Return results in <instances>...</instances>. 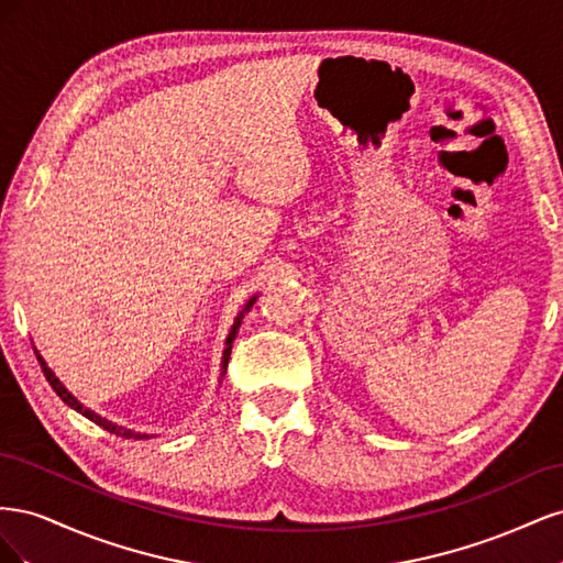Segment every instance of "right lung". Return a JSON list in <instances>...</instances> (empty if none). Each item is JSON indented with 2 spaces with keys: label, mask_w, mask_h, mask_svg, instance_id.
<instances>
[{
  "label": "right lung",
  "mask_w": 563,
  "mask_h": 563,
  "mask_svg": "<svg viewBox=\"0 0 563 563\" xmlns=\"http://www.w3.org/2000/svg\"><path fill=\"white\" fill-rule=\"evenodd\" d=\"M255 298L258 296H253L246 305H244V310L236 314V319H234V323H232V329H230V333H228V340H225V352H223V364H220V378L225 376V371H228V362H230V352H232V340L236 338V333H240V327H242V319H244V314L253 308V302H255ZM37 360H40V364H42V371H44V376H46V380H48V385L56 389V395L70 406V408H75L77 413H81L84 418H89L91 422H96V424H100V428L103 430H108L110 434H117V437H124V439H147V434H141V432H133V430H126V428H119V424H114V422H110V420H106V418H100L98 413H93L91 408H87V406H81L70 391L65 389V385L54 376V371H51L48 366H46V362L42 360V356L37 354Z\"/></svg>",
  "instance_id": "1"
}]
</instances>
